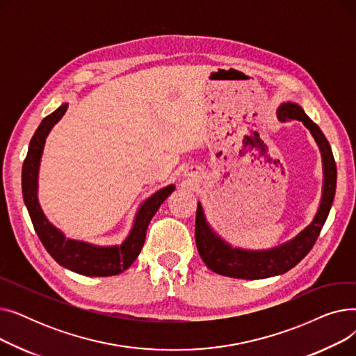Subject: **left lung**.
Segmentation results:
<instances>
[{"instance_id": "8db88e82", "label": "left lung", "mask_w": 356, "mask_h": 356, "mask_svg": "<svg viewBox=\"0 0 356 356\" xmlns=\"http://www.w3.org/2000/svg\"><path fill=\"white\" fill-rule=\"evenodd\" d=\"M277 114L282 121H302L305 127L310 129L316 143L319 144L325 170L323 195L319 211H317L310 225L294 239L289 241L287 244L268 251H244L232 248L211 231L207 220H204L202 204L197 203L195 228L196 247L203 263L216 274L244 280H258L284 274L296 267L310 252L327 219L336 192V163L330 144L321 128L305 114V111L298 105L290 102L283 104L278 108Z\"/></svg>"}]
</instances>
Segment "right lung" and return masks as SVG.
<instances>
[{
    "label": "right lung",
    "mask_w": 356,
    "mask_h": 356,
    "mask_svg": "<svg viewBox=\"0 0 356 356\" xmlns=\"http://www.w3.org/2000/svg\"><path fill=\"white\" fill-rule=\"evenodd\" d=\"M67 109V104L59 106L50 115H47L35 129V133L30 141L29 153L23 163L22 184L23 197L27 207L29 215L31 218L35 234L39 235L43 247L53 257L56 263L62 267L90 277H109L117 275L129 268L138 257L144 241L147 227L152 218L159 211L160 204L165 197L175 191V186L170 184L167 188L156 192L152 197H148L137 212L134 219L133 229L128 238L120 247H95L86 242H79L73 239H66L60 231L56 229L46 219L44 213L37 200V175H39L40 157L46 137L51 127L58 122Z\"/></svg>",
    "instance_id": "add662e5"
}]
</instances>
